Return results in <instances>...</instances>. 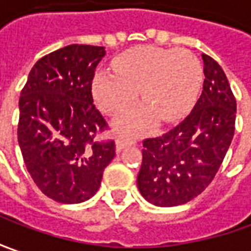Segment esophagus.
Returning <instances> with one entry per match:
<instances>
[{
  "label": "esophagus",
  "mask_w": 251,
  "mask_h": 251,
  "mask_svg": "<svg viewBox=\"0 0 251 251\" xmlns=\"http://www.w3.org/2000/svg\"><path fill=\"white\" fill-rule=\"evenodd\" d=\"M134 144L133 140H124V139H118L117 143H115V149H117V152H121L126 147H129V146H132Z\"/></svg>",
  "instance_id": "34e87169"
}]
</instances>
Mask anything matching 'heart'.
Listing matches in <instances>:
<instances>
[{
    "label": "heart",
    "instance_id": "obj_1",
    "mask_svg": "<svg viewBox=\"0 0 251 251\" xmlns=\"http://www.w3.org/2000/svg\"><path fill=\"white\" fill-rule=\"evenodd\" d=\"M115 74L99 72L93 80V96L100 109L114 114L127 107L137 89L142 105L127 109L115 121L126 134L146 132L160 118L177 121L195 105L203 72L199 59L186 50L134 47L112 62Z\"/></svg>",
    "mask_w": 251,
    "mask_h": 251
}]
</instances>
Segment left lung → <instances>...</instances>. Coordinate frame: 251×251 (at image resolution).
I'll use <instances>...</instances> for the list:
<instances>
[{
    "instance_id": "left-lung-1",
    "label": "left lung",
    "mask_w": 251,
    "mask_h": 251,
    "mask_svg": "<svg viewBox=\"0 0 251 251\" xmlns=\"http://www.w3.org/2000/svg\"><path fill=\"white\" fill-rule=\"evenodd\" d=\"M201 56L205 79L192 112L165 134L143 142L137 187L158 207L180 205L200 195L218 172L233 139L235 96L218 62Z\"/></svg>"
}]
</instances>
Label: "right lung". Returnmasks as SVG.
Segmentation results:
<instances>
[{"mask_svg":"<svg viewBox=\"0 0 251 251\" xmlns=\"http://www.w3.org/2000/svg\"><path fill=\"white\" fill-rule=\"evenodd\" d=\"M105 48L72 44L39 59L19 99L18 142L31 179L58 203L96 195L115 143L97 142L108 126L93 104L91 82Z\"/></svg>","mask_w":251,"mask_h":251,"instance_id":"obj_1","label":"right lung"}]
</instances>
